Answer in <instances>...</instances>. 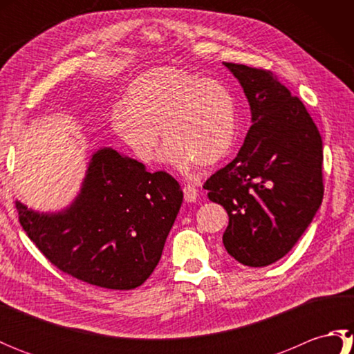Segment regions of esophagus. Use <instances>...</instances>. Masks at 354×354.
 Masks as SVG:
<instances>
[{"mask_svg":"<svg viewBox=\"0 0 354 354\" xmlns=\"http://www.w3.org/2000/svg\"><path fill=\"white\" fill-rule=\"evenodd\" d=\"M183 192H184V199H185L187 202H196V199H198V190H196V187L185 185L184 189H183Z\"/></svg>","mask_w":354,"mask_h":354,"instance_id":"esophagus-1","label":"esophagus"}]
</instances>
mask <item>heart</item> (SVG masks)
<instances>
[{"mask_svg": "<svg viewBox=\"0 0 354 354\" xmlns=\"http://www.w3.org/2000/svg\"><path fill=\"white\" fill-rule=\"evenodd\" d=\"M112 129L137 160H153L160 129L167 140L161 160L181 171L222 161L237 138L236 102L214 79L175 66L135 77L111 117Z\"/></svg>", "mask_w": 354, "mask_h": 354, "instance_id": "obj_1", "label": "heart"}]
</instances>
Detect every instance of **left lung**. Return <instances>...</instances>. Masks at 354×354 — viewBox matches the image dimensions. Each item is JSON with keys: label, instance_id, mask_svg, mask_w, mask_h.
<instances>
[{"label": "left lung", "instance_id": "8db88e82", "mask_svg": "<svg viewBox=\"0 0 354 354\" xmlns=\"http://www.w3.org/2000/svg\"><path fill=\"white\" fill-rule=\"evenodd\" d=\"M223 65L243 88L252 126L237 156L204 189L228 213L225 250L245 266L261 268L284 257L318 212L322 140L303 102L275 74Z\"/></svg>", "mask_w": 354, "mask_h": 354}]
</instances>
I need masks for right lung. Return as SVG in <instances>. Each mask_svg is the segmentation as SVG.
I'll return each mask as SVG.
<instances>
[{
	"instance_id": "1",
	"label": "right lung",
	"mask_w": 354,
	"mask_h": 354,
	"mask_svg": "<svg viewBox=\"0 0 354 354\" xmlns=\"http://www.w3.org/2000/svg\"><path fill=\"white\" fill-rule=\"evenodd\" d=\"M183 204L169 173L103 147L93 155L80 193L57 213L17 201L22 230L62 272L97 288L131 290L145 283Z\"/></svg>"
}]
</instances>
